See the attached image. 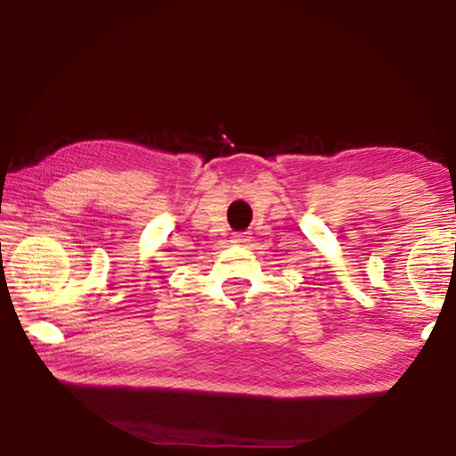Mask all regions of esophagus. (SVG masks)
<instances>
[{
	"instance_id": "esophagus-1",
	"label": "esophagus",
	"mask_w": 456,
	"mask_h": 456,
	"mask_svg": "<svg viewBox=\"0 0 456 456\" xmlns=\"http://www.w3.org/2000/svg\"><path fill=\"white\" fill-rule=\"evenodd\" d=\"M247 240H248V234H247V232H239V234H234V239H232L234 245H245Z\"/></svg>"
}]
</instances>
